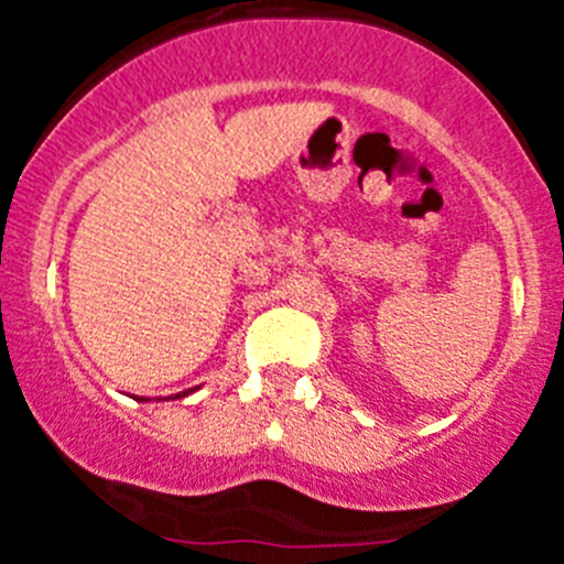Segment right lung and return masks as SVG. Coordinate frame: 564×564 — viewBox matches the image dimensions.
<instances>
[{
    "label": "right lung",
    "mask_w": 564,
    "mask_h": 564,
    "mask_svg": "<svg viewBox=\"0 0 564 564\" xmlns=\"http://www.w3.org/2000/svg\"><path fill=\"white\" fill-rule=\"evenodd\" d=\"M195 388H189V391H182V393H173V397H167V399H182V397H189V393H193ZM138 402H152V399H147V397H138Z\"/></svg>",
    "instance_id": "right-lung-1"
}]
</instances>
